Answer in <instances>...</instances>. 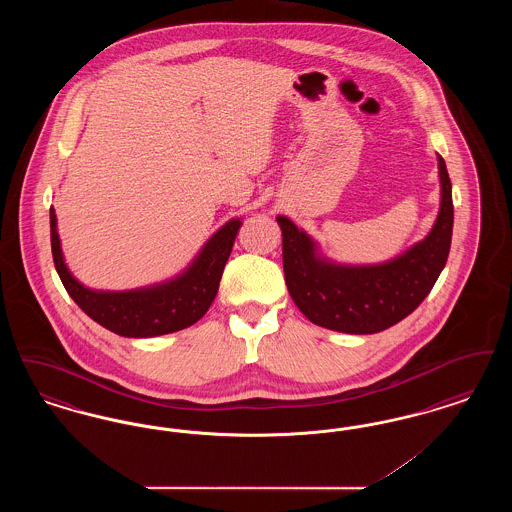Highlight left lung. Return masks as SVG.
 Wrapping results in <instances>:
<instances>
[{
    "instance_id": "obj_1",
    "label": "left lung",
    "mask_w": 512,
    "mask_h": 512,
    "mask_svg": "<svg viewBox=\"0 0 512 512\" xmlns=\"http://www.w3.org/2000/svg\"><path fill=\"white\" fill-rule=\"evenodd\" d=\"M439 215L430 234L397 259L370 267L334 265L292 220L278 217L286 286L313 324L345 332L376 334L409 317L434 288L447 263L453 234V195L443 157Z\"/></svg>"
}]
</instances>
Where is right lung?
I'll return each mask as SVG.
<instances>
[{"instance_id":"obj_1","label":"right lung","mask_w":512,"mask_h":512,"mask_svg":"<svg viewBox=\"0 0 512 512\" xmlns=\"http://www.w3.org/2000/svg\"><path fill=\"white\" fill-rule=\"evenodd\" d=\"M240 226V219L226 222L205 244L192 267L167 284L132 292H94L74 280L65 265L55 211L53 207L49 209L51 253L65 290L88 317L124 338L171 334L192 326L203 317L219 292L220 276Z\"/></svg>"}]
</instances>
